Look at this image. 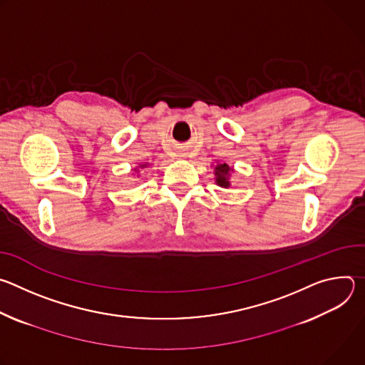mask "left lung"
Listing matches in <instances>:
<instances>
[{"label":"left lung","instance_id":"8db88e82","mask_svg":"<svg viewBox=\"0 0 365 365\" xmlns=\"http://www.w3.org/2000/svg\"><path fill=\"white\" fill-rule=\"evenodd\" d=\"M235 170H234V168H231V166H228L225 162H222V163H217L215 166H214V175H215V183L218 185V186H221V187H230L231 186V180H230V178H231V175L234 173Z\"/></svg>","mask_w":365,"mask_h":365}]
</instances>
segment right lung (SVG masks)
I'll use <instances>...</instances> for the list:
<instances>
[{
  "label": "right lung",
  "mask_w": 365,
  "mask_h": 365,
  "mask_svg": "<svg viewBox=\"0 0 365 365\" xmlns=\"http://www.w3.org/2000/svg\"><path fill=\"white\" fill-rule=\"evenodd\" d=\"M148 166H150V163H141V165H138L135 169H133V172H135V173H137V176H140V170L147 169Z\"/></svg>",
  "instance_id": "1"
}]
</instances>
